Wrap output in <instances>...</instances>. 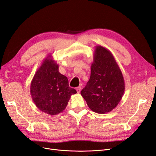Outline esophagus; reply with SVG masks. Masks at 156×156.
I'll use <instances>...</instances> for the list:
<instances>
[{"label": "esophagus", "instance_id": "obj_1", "mask_svg": "<svg viewBox=\"0 0 156 156\" xmlns=\"http://www.w3.org/2000/svg\"><path fill=\"white\" fill-rule=\"evenodd\" d=\"M76 90H77V93H79L80 92H81V87H78L76 88Z\"/></svg>", "mask_w": 156, "mask_h": 156}]
</instances>
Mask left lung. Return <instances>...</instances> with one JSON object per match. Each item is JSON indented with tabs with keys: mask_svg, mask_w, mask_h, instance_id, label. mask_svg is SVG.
I'll list each match as a JSON object with an SVG mask.
<instances>
[{
	"mask_svg": "<svg viewBox=\"0 0 156 156\" xmlns=\"http://www.w3.org/2000/svg\"><path fill=\"white\" fill-rule=\"evenodd\" d=\"M124 90L123 75L111 52L96 46L90 77L81 92L88 107L100 114L110 112L120 103Z\"/></svg>",
	"mask_w": 156,
	"mask_h": 156,
	"instance_id": "1",
	"label": "left lung"
}]
</instances>
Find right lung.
I'll list each match as a JSON object with an SVG mask.
<instances>
[{"label":"right lung","mask_w":156,"mask_h":156,"mask_svg":"<svg viewBox=\"0 0 156 156\" xmlns=\"http://www.w3.org/2000/svg\"><path fill=\"white\" fill-rule=\"evenodd\" d=\"M58 65L49 55L36 71L30 84L33 101L39 109L56 115L66 107L75 89L70 88L68 79L58 71Z\"/></svg>","instance_id":"right-lung-1"}]
</instances>
